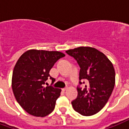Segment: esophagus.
<instances>
[{
	"label": "esophagus",
	"mask_w": 129,
	"mask_h": 129,
	"mask_svg": "<svg viewBox=\"0 0 129 129\" xmlns=\"http://www.w3.org/2000/svg\"><path fill=\"white\" fill-rule=\"evenodd\" d=\"M67 90H68V88H63V89H62V91L65 92V91H66Z\"/></svg>",
	"instance_id": "34e87169"
}]
</instances>
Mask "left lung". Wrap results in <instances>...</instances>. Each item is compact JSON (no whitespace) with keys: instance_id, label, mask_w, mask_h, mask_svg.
I'll return each mask as SVG.
<instances>
[{"instance_id":"8db88e82","label":"left lung","mask_w":129,"mask_h":129,"mask_svg":"<svg viewBox=\"0 0 129 129\" xmlns=\"http://www.w3.org/2000/svg\"><path fill=\"white\" fill-rule=\"evenodd\" d=\"M66 52L73 56L80 67L79 84L83 79L88 83L84 89L77 87V97L72 102L73 108L84 116L95 115L104 108L113 90V66L104 54L94 48L79 47Z\"/></svg>"}]
</instances>
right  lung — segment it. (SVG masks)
I'll return each mask as SVG.
<instances>
[{"instance_id":"add662e5","label":"right lung","mask_w":129,"mask_h":129,"mask_svg":"<svg viewBox=\"0 0 129 129\" xmlns=\"http://www.w3.org/2000/svg\"><path fill=\"white\" fill-rule=\"evenodd\" d=\"M63 56L58 51L29 50L18 59L13 70L12 87L16 100L27 113L45 117L53 111L61 90L43 86L48 78L53 80L50 70Z\"/></svg>"}]
</instances>
